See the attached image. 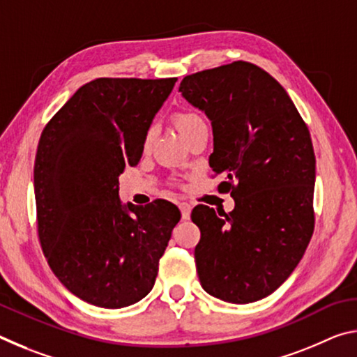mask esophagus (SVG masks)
Wrapping results in <instances>:
<instances>
[{
  "label": "esophagus",
  "mask_w": 357,
  "mask_h": 357,
  "mask_svg": "<svg viewBox=\"0 0 357 357\" xmlns=\"http://www.w3.org/2000/svg\"><path fill=\"white\" fill-rule=\"evenodd\" d=\"M179 211H181V217H183L184 220H187L190 217L192 206L189 203H179Z\"/></svg>",
  "instance_id": "1"
}]
</instances>
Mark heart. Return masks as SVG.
I'll return each instance as SVG.
<instances>
[{"label":"heart","mask_w":357,"mask_h":357,"mask_svg":"<svg viewBox=\"0 0 357 357\" xmlns=\"http://www.w3.org/2000/svg\"><path fill=\"white\" fill-rule=\"evenodd\" d=\"M173 121L176 129L179 130V134L184 138L189 135L192 130H195L197 128H200V126L204 124L203 118L195 112H179L174 114ZM151 142H153V130H148L146 137H144V148H148Z\"/></svg>","instance_id":"obj_1"}]
</instances>
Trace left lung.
<instances>
[{
  "instance_id": "left-lung-1",
  "label": "left lung",
  "mask_w": 357,
  "mask_h": 357,
  "mask_svg": "<svg viewBox=\"0 0 357 357\" xmlns=\"http://www.w3.org/2000/svg\"><path fill=\"white\" fill-rule=\"evenodd\" d=\"M183 98L213 126L209 165L231 192V213L198 204L192 222L198 279L214 298L249 304L274 293L315 227V153L309 129L282 84L258 66L234 61L187 75Z\"/></svg>"
}]
</instances>
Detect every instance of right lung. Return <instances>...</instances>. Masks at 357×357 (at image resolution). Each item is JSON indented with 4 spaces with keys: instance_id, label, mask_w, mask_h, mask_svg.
Returning <instances> with one entry per match:
<instances>
[{
    "instance_id": "obj_1",
    "label": "right lung",
    "mask_w": 357,
    "mask_h": 357,
    "mask_svg": "<svg viewBox=\"0 0 357 357\" xmlns=\"http://www.w3.org/2000/svg\"><path fill=\"white\" fill-rule=\"evenodd\" d=\"M178 78H96L42 130L34 160L38 233L48 264L72 294L104 309L143 299L181 219L167 200H119V174Z\"/></svg>"
}]
</instances>
